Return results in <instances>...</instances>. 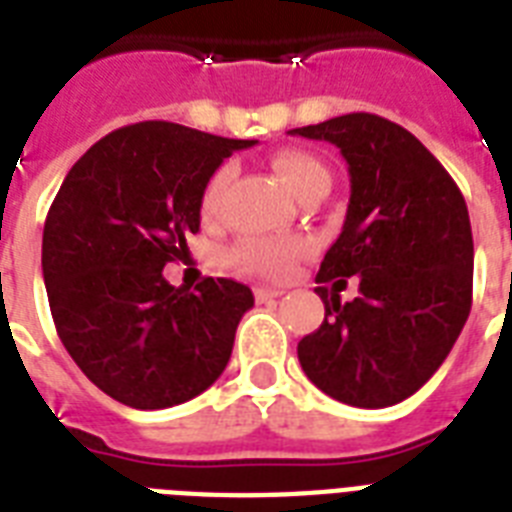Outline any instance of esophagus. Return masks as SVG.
Listing matches in <instances>:
<instances>
[{
	"instance_id": "obj_1",
	"label": "esophagus",
	"mask_w": 512,
	"mask_h": 512,
	"mask_svg": "<svg viewBox=\"0 0 512 512\" xmlns=\"http://www.w3.org/2000/svg\"><path fill=\"white\" fill-rule=\"evenodd\" d=\"M284 295V289H276V287H255V297L257 303H268V300H276V297Z\"/></svg>"
}]
</instances>
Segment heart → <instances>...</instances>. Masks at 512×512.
Wrapping results in <instances>:
<instances>
[{
	"mask_svg": "<svg viewBox=\"0 0 512 512\" xmlns=\"http://www.w3.org/2000/svg\"><path fill=\"white\" fill-rule=\"evenodd\" d=\"M273 170L279 180L287 185V191L300 199L311 185L319 180H329L327 167L316 156L305 151H281L273 156ZM225 185H228V167H220L209 175V180L201 188V212L212 217L220 209ZM305 252V244L300 241H273V239H241L233 244L228 252V263L241 273L260 276V279H281L287 276L300 255Z\"/></svg>",
	"mask_w": 512,
	"mask_h": 512,
	"instance_id": "1",
	"label": "heart"
}]
</instances>
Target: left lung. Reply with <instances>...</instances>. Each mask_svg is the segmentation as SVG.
<instances>
[{
	"mask_svg": "<svg viewBox=\"0 0 512 512\" xmlns=\"http://www.w3.org/2000/svg\"><path fill=\"white\" fill-rule=\"evenodd\" d=\"M292 135L335 143L350 172L345 225L316 276L324 321L297 342V358L335 401L393 406L433 377L468 321V204L412 132L377 114L335 116ZM350 275L359 297L340 304Z\"/></svg>",
	"mask_w": 512,
	"mask_h": 512,
	"instance_id": "8db88e82",
	"label": "left lung"
}]
</instances>
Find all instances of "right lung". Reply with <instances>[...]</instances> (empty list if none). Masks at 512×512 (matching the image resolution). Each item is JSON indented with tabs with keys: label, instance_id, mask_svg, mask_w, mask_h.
<instances>
[{
	"label": "right lung",
	"instance_id": "right-lung-1",
	"mask_svg": "<svg viewBox=\"0 0 512 512\" xmlns=\"http://www.w3.org/2000/svg\"><path fill=\"white\" fill-rule=\"evenodd\" d=\"M255 140L172 122L108 132L68 170L42 236L52 321L76 366L132 409H167L223 374L252 289L207 279L172 287L162 268L199 233L201 188Z\"/></svg>",
	"mask_w": 512,
	"mask_h": 512
}]
</instances>
